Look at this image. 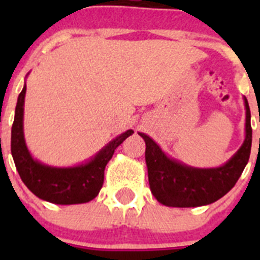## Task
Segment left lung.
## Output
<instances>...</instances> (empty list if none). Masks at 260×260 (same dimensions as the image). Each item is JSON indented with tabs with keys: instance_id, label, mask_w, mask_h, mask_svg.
<instances>
[{
	"instance_id": "obj_1",
	"label": "left lung",
	"mask_w": 260,
	"mask_h": 260,
	"mask_svg": "<svg viewBox=\"0 0 260 260\" xmlns=\"http://www.w3.org/2000/svg\"><path fill=\"white\" fill-rule=\"evenodd\" d=\"M246 107V139L237 153L225 165L213 169H197L174 161L160 147L139 133L146 142L148 181L155 198L169 207H199L222 198L236 185L246 167L251 151L252 128L249 103Z\"/></svg>"
}]
</instances>
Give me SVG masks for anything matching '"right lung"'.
<instances>
[{
	"instance_id": "right-lung-1",
	"label": "right lung",
	"mask_w": 260,
	"mask_h": 260,
	"mask_svg": "<svg viewBox=\"0 0 260 260\" xmlns=\"http://www.w3.org/2000/svg\"><path fill=\"white\" fill-rule=\"evenodd\" d=\"M26 86L18 96L11 127V155L20 178L36 197L56 204H78L92 201L104 183V169L114 150L133 134V130L117 137L86 165L52 168L35 161L23 138V105Z\"/></svg>"
}]
</instances>
